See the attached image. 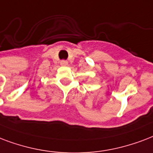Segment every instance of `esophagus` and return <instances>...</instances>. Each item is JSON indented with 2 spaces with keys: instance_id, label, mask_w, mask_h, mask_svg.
<instances>
[{
  "instance_id": "1",
  "label": "esophagus",
  "mask_w": 153,
  "mask_h": 153,
  "mask_svg": "<svg viewBox=\"0 0 153 153\" xmlns=\"http://www.w3.org/2000/svg\"><path fill=\"white\" fill-rule=\"evenodd\" d=\"M60 65L62 66H67L68 65V61L65 60H62L60 61Z\"/></svg>"
}]
</instances>
